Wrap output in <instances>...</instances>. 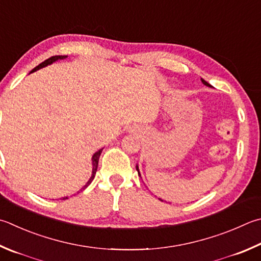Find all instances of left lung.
Returning <instances> with one entry per match:
<instances>
[{"label":"left lung","mask_w":261,"mask_h":261,"mask_svg":"<svg viewBox=\"0 0 261 261\" xmlns=\"http://www.w3.org/2000/svg\"><path fill=\"white\" fill-rule=\"evenodd\" d=\"M201 81H202V83H203V84H205V85H207V87H211V85H210L209 83H207L206 81H204V80H203V79H201ZM137 170H138V167H137ZM138 174H140V173H139V170H138Z\"/></svg>","instance_id":"8db88e82"}]
</instances>
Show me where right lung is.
<instances>
[{"instance_id":"right-lung-1","label":"right lung","mask_w":261,"mask_h":261,"mask_svg":"<svg viewBox=\"0 0 261 261\" xmlns=\"http://www.w3.org/2000/svg\"><path fill=\"white\" fill-rule=\"evenodd\" d=\"M64 58H66V56H52V57H50L49 59H46V60H44L43 63H41L39 66H36V67L32 70L31 73H33V72H35V70H37V69H40V68H42V67H45L46 65H50V64H52L54 63V61H56V60H58V59H64ZM101 151H102V148L101 149H99L97 153H94L93 154V156H92V164H93V169H92V176H91V178H90V180L89 181L87 182V185H85V186L83 187V189H85L87 188L90 184H91V181L93 180V178H94V174H96V172H97V169H98V162H99V158H100V154H101ZM66 198L67 197H64L63 200H66Z\"/></svg>"}]
</instances>
